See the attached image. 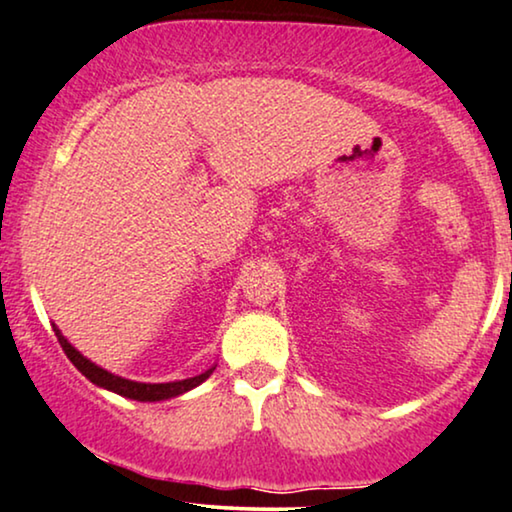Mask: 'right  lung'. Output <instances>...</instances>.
<instances>
[{
	"label": "right lung",
	"mask_w": 512,
	"mask_h": 512,
	"mask_svg": "<svg viewBox=\"0 0 512 512\" xmlns=\"http://www.w3.org/2000/svg\"><path fill=\"white\" fill-rule=\"evenodd\" d=\"M53 331H56L58 336V343H61V348L65 350V355L70 357V362L75 364V367L82 371V374L89 378L91 383L103 390H110V393H117L122 397H129V400H138V402H162V400H171V397H178L183 393H188V390L197 388L199 383H204L207 378L214 374L216 364L214 367H209L207 371H202L199 376H192V378H183V381H169V383H141V381H131V378H124V376H117L112 374V371L98 367L89 360V357H84L79 350L72 345L68 338L63 336V331L53 324Z\"/></svg>",
	"instance_id": "obj_1"
}]
</instances>
